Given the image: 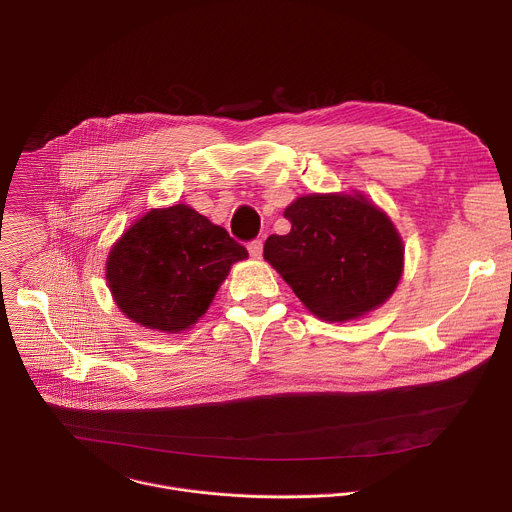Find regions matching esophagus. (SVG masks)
<instances>
[{
  "mask_svg": "<svg viewBox=\"0 0 512 512\" xmlns=\"http://www.w3.org/2000/svg\"><path fill=\"white\" fill-rule=\"evenodd\" d=\"M247 249H249V255L253 257V259H261V255H263V241H251L249 245H247Z\"/></svg>",
  "mask_w": 512,
  "mask_h": 512,
  "instance_id": "34e87169",
  "label": "esophagus"
}]
</instances>
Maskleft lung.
Segmentation results:
<instances>
[{
  "instance_id": "obj_1",
  "label": "left lung",
  "mask_w": 512,
  "mask_h": 512,
  "mask_svg": "<svg viewBox=\"0 0 512 512\" xmlns=\"http://www.w3.org/2000/svg\"><path fill=\"white\" fill-rule=\"evenodd\" d=\"M283 216L287 235L265 241V261L320 320L346 322L381 308L397 289L405 247L389 214L362 192L306 194Z\"/></svg>"
}]
</instances>
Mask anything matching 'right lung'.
I'll return each instance as SVG.
<instances>
[{
	"mask_svg": "<svg viewBox=\"0 0 512 512\" xmlns=\"http://www.w3.org/2000/svg\"><path fill=\"white\" fill-rule=\"evenodd\" d=\"M243 245L188 204L152 208L113 243L105 279L117 308L135 324L178 334L208 310Z\"/></svg>",
	"mask_w": 512,
	"mask_h": 512,
	"instance_id": "obj_1",
	"label": "right lung"
}]
</instances>
